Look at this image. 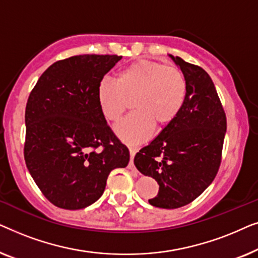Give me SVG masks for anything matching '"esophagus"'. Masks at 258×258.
Returning a JSON list of instances; mask_svg holds the SVG:
<instances>
[{"instance_id": "1", "label": "esophagus", "mask_w": 258, "mask_h": 258, "mask_svg": "<svg viewBox=\"0 0 258 258\" xmlns=\"http://www.w3.org/2000/svg\"><path fill=\"white\" fill-rule=\"evenodd\" d=\"M129 153H130V169H135L133 164V160H134V156H135L136 153H137V148L135 147H129Z\"/></svg>"}]
</instances>
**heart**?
<instances>
[{"instance_id":"b5f03b06","label":"heart","mask_w":258,"mask_h":258,"mask_svg":"<svg viewBox=\"0 0 258 258\" xmlns=\"http://www.w3.org/2000/svg\"><path fill=\"white\" fill-rule=\"evenodd\" d=\"M186 94L188 82L177 67L137 61L119 70L115 81H101L97 103L108 121L117 122L133 100L135 111L115 132L125 142L139 143L151 135L155 124L165 125L177 117Z\"/></svg>"}]
</instances>
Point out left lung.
<instances>
[{
	"instance_id": "obj_1",
	"label": "left lung",
	"mask_w": 258,
	"mask_h": 258,
	"mask_svg": "<svg viewBox=\"0 0 258 258\" xmlns=\"http://www.w3.org/2000/svg\"><path fill=\"white\" fill-rule=\"evenodd\" d=\"M188 82L185 103L174 121L134 158L141 174L157 181L151 206L176 209L196 200L216 177L227 116L210 76L199 66L170 55Z\"/></svg>"
}]
</instances>
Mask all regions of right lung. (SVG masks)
I'll list each match as a JSON object with an SVG mask.
<instances>
[{"mask_svg": "<svg viewBox=\"0 0 258 258\" xmlns=\"http://www.w3.org/2000/svg\"><path fill=\"white\" fill-rule=\"evenodd\" d=\"M117 55H77L42 74L26 107L24 160L45 199L67 210L100 199L112 169L125 168L129 150L107 124L97 87Z\"/></svg>", "mask_w": 258, "mask_h": 258, "instance_id": "1", "label": "right lung"}]
</instances>
